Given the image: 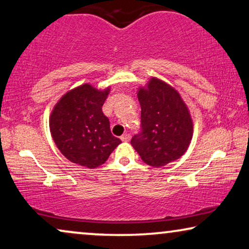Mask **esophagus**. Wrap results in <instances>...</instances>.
I'll return each mask as SVG.
<instances>
[{
  "label": "esophagus",
  "instance_id": "esophagus-1",
  "mask_svg": "<svg viewBox=\"0 0 249 249\" xmlns=\"http://www.w3.org/2000/svg\"><path fill=\"white\" fill-rule=\"evenodd\" d=\"M129 139H131V136H129V134H127V133H126V134H124V135H122V138H121V140L123 142H128Z\"/></svg>",
  "mask_w": 249,
  "mask_h": 249
}]
</instances>
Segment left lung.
Masks as SVG:
<instances>
[{"label":"left lung","instance_id":"1","mask_svg":"<svg viewBox=\"0 0 249 249\" xmlns=\"http://www.w3.org/2000/svg\"><path fill=\"white\" fill-rule=\"evenodd\" d=\"M142 132L131 144L151 167H163L179 159L193 138V120L178 91L158 78L140 87Z\"/></svg>","mask_w":249,"mask_h":249}]
</instances>
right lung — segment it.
<instances>
[{
	"label": "right lung",
	"mask_w": 249,
	"mask_h": 249,
	"mask_svg": "<svg viewBox=\"0 0 249 249\" xmlns=\"http://www.w3.org/2000/svg\"><path fill=\"white\" fill-rule=\"evenodd\" d=\"M110 87L85 83L63 94L52 110L50 129L57 149L73 163L94 169L106 162L122 141L111 134L103 105Z\"/></svg>",
	"instance_id": "1"
}]
</instances>
